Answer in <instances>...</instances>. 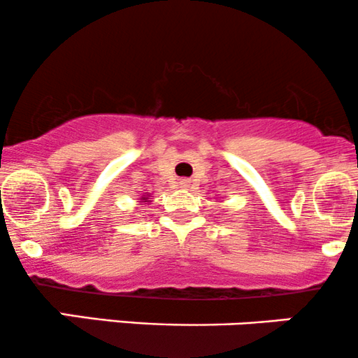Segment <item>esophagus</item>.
Masks as SVG:
<instances>
[{"mask_svg": "<svg viewBox=\"0 0 358 358\" xmlns=\"http://www.w3.org/2000/svg\"><path fill=\"white\" fill-rule=\"evenodd\" d=\"M178 185H180V188H185V190H187V188H190V185H192V182L188 178H182L178 182Z\"/></svg>", "mask_w": 358, "mask_h": 358, "instance_id": "34e87169", "label": "esophagus"}]
</instances>
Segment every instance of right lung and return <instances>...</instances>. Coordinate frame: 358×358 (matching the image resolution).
<instances>
[{
	"label": "right lung",
	"instance_id": "right-lung-1",
	"mask_svg": "<svg viewBox=\"0 0 358 358\" xmlns=\"http://www.w3.org/2000/svg\"><path fill=\"white\" fill-rule=\"evenodd\" d=\"M151 200H150V193H148V195H141L139 196V205H145V203H150Z\"/></svg>",
	"mask_w": 358,
	"mask_h": 358
}]
</instances>
